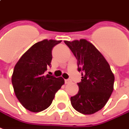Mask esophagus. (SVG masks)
Masks as SVG:
<instances>
[{
	"mask_svg": "<svg viewBox=\"0 0 129 129\" xmlns=\"http://www.w3.org/2000/svg\"><path fill=\"white\" fill-rule=\"evenodd\" d=\"M64 82H65V84H67L69 83V82H71V81H70L69 79H65V80H64Z\"/></svg>",
	"mask_w": 129,
	"mask_h": 129,
	"instance_id": "obj_1",
	"label": "esophagus"
}]
</instances>
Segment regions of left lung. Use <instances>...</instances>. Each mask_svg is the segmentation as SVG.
<instances>
[{
	"instance_id": "1",
	"label": "left lung",
	"mask_w": 129,
	"mask_h": 129,
	"mask_svg": "<svg viewBox=\"0 0 129 129\" xmlns=\"http://www.w3.org/2000/svg\"><path fill=\"white\" fill-rule=\"evenodd\" d=\"M77 60L78 71L82 79L79 90L71 97L73 108L78 112L91 115L106 104L113 91L115 76L105 57L86 40L64 41Z\"/></svg>"
}]
</instances>
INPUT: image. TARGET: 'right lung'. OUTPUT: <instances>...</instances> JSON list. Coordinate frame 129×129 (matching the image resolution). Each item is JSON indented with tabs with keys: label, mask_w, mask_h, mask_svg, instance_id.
I'll use <instances>...</instances> for the list:
<instances>
[{
	"label": "right lung",
	"mask_w": 129,
	"mask_h": 129,
	"mask_svg": "<svg viewBox=\"0 0 129 129\" xmlns=\"http://www.w3.org/2000/svg\"><path fill=\"white\" fill-rule=\"evenodd\" d=\"M61 41L44 40L35 44L17 62L12 83L18 100L25 109L37 113L50 106L64 80L45 75L51 67L52 49Z\"/></svg>",
	"instance_id": "obj_1"
}]
</instances>
